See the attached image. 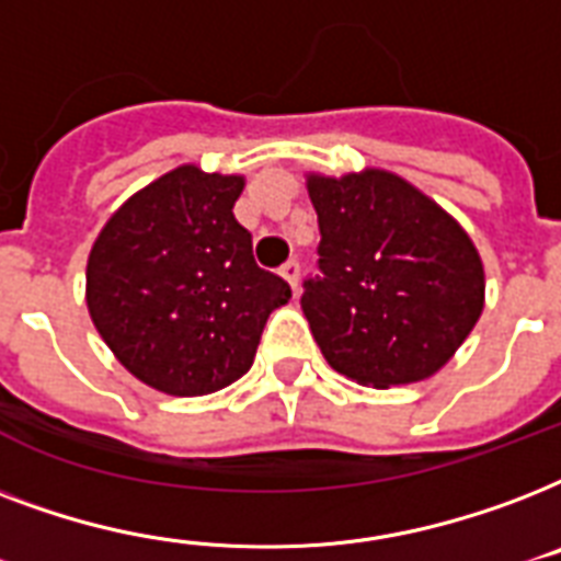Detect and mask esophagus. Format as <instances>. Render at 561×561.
<instances>
[{"label": "esophagus", "mask_w": 561, "mask_h": 561, "mask_svg": "<svg viewBox=\"0 0 561 561\" xmlns=\"http://www.w3.org/2000/svg\"><path fill=\"white\" fill-rule=\"evenodd\" d=\"M280 275H284V280H289L293 293H298V275H301V263H298V260H286L284 266H280Z\"/></svg>", "instance_id": "esophagus-1"}]
</instances>
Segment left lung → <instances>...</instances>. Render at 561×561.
<instances>
[{
	"label": "left lung",
	"instance_id": "obj_1",
	"mask_svg": "<svg viewBox=\"0 0 561 561\" xmlns=\"http://www.w3.org/2000/svg\"><path fill=\"white\" fill-rule=\"evenodd\" d=\"M319 275L301 310L333 371L363 386L436 375L483 312V263L436 202L392 172L307 181Z\"/></svg>",
	"mask_w": 561,
	"mask_h": 561
}]
</instances>
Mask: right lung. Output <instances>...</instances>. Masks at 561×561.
Returning a JSON list of instances; mask_svg holds the SVG:
<instances>
[{"label": "right lung", "instance_id": "1", "mask_svg": "<svg viewBox=\"0 0 561 561\" xmlns=\"http://www.w3.org/2000/svg\"><path fill=\"white\" fill-rule=\"evenodd\" d=\"M242 178L181 167L119 207L87 260L95 330L167 394L219 392L254 363L268 312L293 298L233 219Z\"/></svg>", "mask_w": 561, "mask_h": 561}]
</instances>
